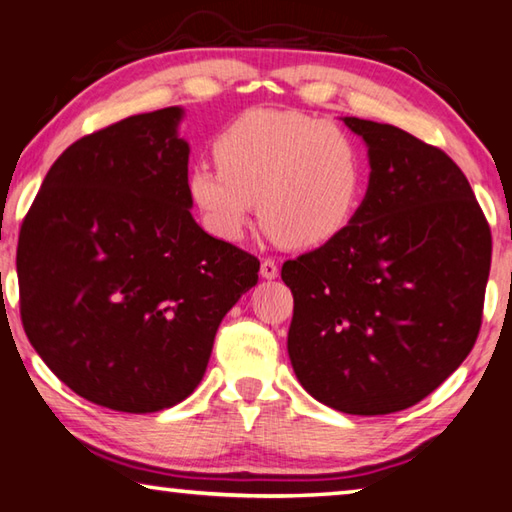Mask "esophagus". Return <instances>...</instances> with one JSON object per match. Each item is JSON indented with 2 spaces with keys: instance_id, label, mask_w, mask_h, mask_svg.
Here are the masks:
<instances>
[{
  "instance_id": "obj_1",
  "label": "esophagus",
  "mask_w": 512,
  "mask_h": 512,
  "mask_svg": "<svg viewBox=\"0 0 512 512\" xmlns=\"http://www.w3.org/2000/svg\"><path fill=\"white\" fill-rule=\"evenodd\" d=\"M277 273L280 271H277V264L273 262V259H264L262 266H259V275H262L264 280H275Z\"/></svg>"
}]
</instances>
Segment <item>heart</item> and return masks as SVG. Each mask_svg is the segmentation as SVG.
I'll return each instance as SVG.
<instances>
[{"instance_id": "b5f03b06", "label": "heart", "mask_w": 512, "mask_h": 512, "mask_svg": "<svg viewBox=\"0 0 512 512\" xmlns=\"http://www.w3.org/2000/svg\"><path fill=\"white\" fill-rule=\"evenodd\" d=\"M219 164L196 162L187 192L207 230L244 235L255 210L291 248L323 246L348 228L363 192V155L348 133L291 110L255 108L216 137Z\"/></svg>"}]
</instances>
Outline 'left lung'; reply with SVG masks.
Returning <instances> with one entry per match:
<instances>
[{"label": "left lung", "mask_w": 512, "mask_h": 512, "mask_svg": "<svg viewBox=\"0 0 512 512\" xmlns=\"http://www.w3.org/2000/svg\"><path fill=\"white\" fill-rule=\"evenodd\" d=\"M370 178L339 237L289 259V359L302 388L350 415L418 404L479 336L492 237L465 173L391 124L341 117Z\"/></svg>", "instance_id": "obj_1"}]
</instances>
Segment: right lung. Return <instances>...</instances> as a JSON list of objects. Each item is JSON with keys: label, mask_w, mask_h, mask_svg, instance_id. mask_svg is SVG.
I'll use <instances>...</instances> for the list:
<instances>
[{"label": "right lung", "mask_w": 512, "mask_h": 512, "mask_svg": "<svg viewBox=\"0 0 512 512\" xmlns=\"http://www.w3.org/2000/svg\"><path fill=\"white\" fill-rule=\"evenodd\" d=\"M180 106L121 119L51 164L17 241L29 341L76 395L124 413L194 393L259 262L194 221Z\"/></svg>", "instance_id": "right-lung-1"}]
</instances>
